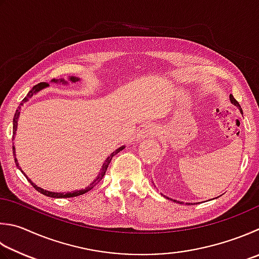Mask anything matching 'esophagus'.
I'll list each match as a JSON object with an SVG mask.
<instances>
[{"label": "esophagus", "mask_w": 259, "mask_h": 259, "mask_svg": "<svg viewBox=\"0 0 259 259\" xmlns=\"http://www.w3.org/2000/svg\"><path fill=\"white\" fill-rule=\"evenodd\" d=\"M155 135V131L151 126H145L144 128L139 132V139H145V138H153Z\"/></svg>", "instance_id": "esophagus-1"}]
</instances>
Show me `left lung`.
<instances>
[{
	"label": "left lung",
	"instance_id": "left-lung-1",
	"mask_svg": "<svg viewBox=\"0 0 259 259\" xmlns=\"http://www.w3.org/2000/svg\"><path fill=\"white\" fill-rule=\"evenodd\" d=\"M230 100H231V102H232V104L233 105H236L237 107H238V108L239 109H240V111H241V114H242V109H241V107H240V105H239V102L235 99V98H233V96L232 95H230ZM168 198V197H167ZM175 202H177V201H175ZM177 203H179V202H177ZM180 204H182V203H180Z\"/></svg>",
	"mask_w": 259,
	"mask_h": 259
}]
</instances>
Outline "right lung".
<instances>
[{
  "mask_svg": "<svg viewBox=\"0 0 259 259\" xmlns=\"http://www.w3.org/2000/svg\"><path fill=\"white\" fill-rule=\"evenodd\" d=\"M80 79H77V77H74V76H71V80L70 81H72V82H76V81H79ZM52 82H55V83H66V81L64 80V79H53L52 80ZM50 84L47 83V82H40V83H38V84H36L35 87L32 88V89L29 91V94L27 95V97H24V99L21 101V104H20V106L18 107V109H17V111H16V114H14V118H13V138H14V135H16V131H17V126H18V118H19V115H20V108H21V106L24 104V102L26 101H28V99L30 98V97L33 95V94H36V92H38L39 90H41L42 88H46V87H48ZM12 149H13V155H14V161H16V164H17V167L21 170V168L19 167V163H18V161H17V159H16V150H14V146H12ZM124 149V146H120V148H118L117 149L115 152H113L111 153L108 158L106 159V161H105V163L102 164V169H101V172L99 174V176L98 177L96 178V180H94V183H91L89 186H88L85 189H81V190H75V192H70V193H54V192H48V190H45V189H42V188H40V187H38L37 185H35L33 184L30 179H29L27 176H26V174H23V171L21 170V172L26 176V178L29 180V183H30L32 186H33V188H35L37 192H39V193H41L42 195H46V196H48V197H53V198H67V197H75V196H79V195H83V194H85L87 192H89V190H91L92 188H94L97 184H98L100 180L102 179V177H104L105 176V174H106V171H107V168H108V165H109V163H110V161H111V159H113V157L115 154H117L118 152H120L121 150Z\"/></svg>",
  "mask_w": 259,
  "mask_h": 259,
  "instance_id": "obj_1",
  "label": "right lung"
}]
</instances>
